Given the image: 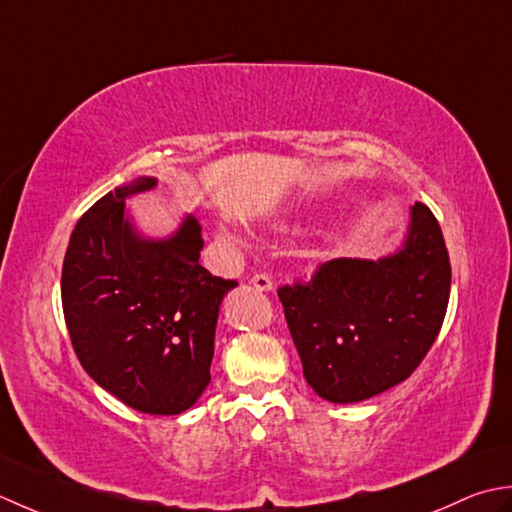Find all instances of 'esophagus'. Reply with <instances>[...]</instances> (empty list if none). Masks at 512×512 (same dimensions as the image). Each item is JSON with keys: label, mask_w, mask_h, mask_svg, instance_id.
I'll return each mask as SVG.
<instances>
[{"label": "esophagus", "mask_w": 512, "mask_h": 512, "mask_svg": "<svg viewBox=\"0 0 512 512\" xmlns=\"http://www.w3.org/2000/svg\"><path fill=\"white\" fill-rule=\"evenodd\" d=\"M249 283H252L258 291H269V289H274V280H271L267 274H254V276H252V280H249Z\"/></svg>", "instance_id": "34e87169"}]
</instances>
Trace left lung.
<instances>
[{"label":"left lung","mask_w":512,"mask_h":512,"mask_svg":"<svg viewBox=\"0 0 512 512\" xmlns=\"http://www.w3.org/2000/svg\"><path fill=\"white\" fill-rule=\"evenodd\" d=\"M451 294L440 223L413 205L404 249L382 260L333 258L278 287L302 373L320 398L360 402L404 382L433 347Z\"/></svg>","instance_id":"obj_1"}]
</instances>
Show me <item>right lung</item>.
I'll return each mask as SVG.
<instances>
[{
    "label": "right lung",
    "mask_w": 512,
    "mask_h": 512,
    "mask_svg": "<svg viewBox=\"0 0 512 512\" xmlns=\"http://www.w3.org/2000/svg\"><path fill=\"white\" fill-rule=\"evenodd\" d=\"M154 185L141 176L79 218L61 269V305L81 367L99 387L141 413L176 415L212 380L218 307L238 283L198 263L196 218L168 241L137 236L125 198Z\"/></svg>",
    "instance_id": "add662e5"
}]
</instances>
